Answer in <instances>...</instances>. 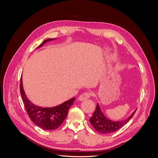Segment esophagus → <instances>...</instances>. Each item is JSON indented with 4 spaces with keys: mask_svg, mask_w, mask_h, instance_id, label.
I'll return each instance as SVG.
<instances>
[{
    "mask_svg": "<svg viewBox=\"0 0 158 158\" xmlns=\"http://www.w3.org/2000/svg\"><path fill=\"white\" fill-rule=\"evenodd\" d=\"M91 96V94L89 92H85L83 93L82 94H81L79 98H78V100L79 101H84V100L87 99L88 98H89Z\"/></svg>",
    "mask_w": 158,
    "mask_h": 158,
    "instance_id": "obj_1",
    "label": "esophagus"
}]
</instances>
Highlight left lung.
<instances>
[{"instance_id": "obj_1", "label": "left lung", "mask_w": 158, "mask_h": 158, "mask_svg": "<svg viewBox=\"0 0 158 158\" xmlns=\"http://www.w3.org/2000/svg\"><path fill=\"white\" fill-rule=\"evenodd\" d=\"M136 109L131 114V115L125 120L121 121H113L106 118L103 114L101 108L98 103L92 117L89 118V122L97 132L102 134H109L114 132L120 129L133 117Z\"/></svg>"}]
</instances>
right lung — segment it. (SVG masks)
I'll return each mask as SVG.
<instances>
[{
  "mask_svg": "<svg viewBox=\"0 0 158 158\" xmlns=\"http://www.w3.org/2000/svg\"><path fill=\"white\" fill-rule=\"evenodd\" d=\"M51 40H53V39H47L45 40L39 47H41L46 42ZM20 89L26 110L32 122L37 126L47 131L55 130L61 125V124L63 123L65 118L67 116L70 106L73 104L75 100V98H73L58 106L49 108L41 107L32 103L27 98L23 88L22 77L20 80Z\"/></svg>",
  "mask_w": 158,
  "mask_h": 158,
  "instance_id": "1",
  "label": "right lung"
}]
</instances>
